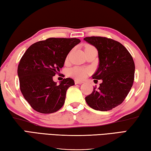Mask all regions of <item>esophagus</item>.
Returning a JSON list of instances; mask_svg holds the SVG:
<instances>
[{
	"instance_id": "obj_1",
	"label": "esophagus",
	"mask_w": 151,
	"mask_h": 151,
	"mask_svg": "<svg viewBox=\"0 0 151 151\" xmlns=\"http://www.w3.org/2000/svg\"><path fill=\"white\" fill-rule=\"evenodd\" d=\"M75 83L76 84H81L83 83V81H78V80H75Z\"/></svg>"
}]
</instances>
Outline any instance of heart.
I'll return each mask as SVG.
<instances>
[{"instance_id": "obj_1", "label": "heart", "mask_w": 151, "mask_h": 151, "mask_svg": "<svg viewBox=\"0 0 151 151\" xmlns=\"http://www.w3.org/2000/svg\"><path fill=\"white\" fill-rule=\"evenodd\" d=\"M92 46H87L86 48H88V47H91ZM91 72V70L88 68H81V67H78V66H75V67H73L71 68L70 70H69V75H70L71 77L74 78L77 80H83L84 78H86L88 74Z\"/></svg>"}]
</instances>
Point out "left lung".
Listing matches in <instances>:
<instances>
[{"label":"left lung","mask_w":151,"mask_h":151,"mask_svg":"<svg viewBox=\"0 0 151 151\" xmlns=\"http://www.w3.org/2000/svg\"><path fill=\"white\" fill-rule=\"evenodd\" d=\"M83 40L98 50L99 67L92 78L102 80L99 88H94L86 101L93 109L111 110L122 104L133 86L135 69L133 57L123 44L113 39L91 36Z\"/></svg>","instance_id":"obj_1"}]
</instances>
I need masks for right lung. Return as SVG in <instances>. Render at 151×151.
<instances>
[{
    "label": "right lung",
    "mask_w": 151,
    "mask_h": 151,
    "mask_svg": "<svg viewBox=\"0 0 151 151\" xmlns=\"http://www.w3.org/2000/svg\"><path fill=\"white\" fill-rule=\"evenodd\" d=\"M80 42L78 38H50L31 45L21 58L18 66L20 91L37 112H56L64 104L66 91L75 83L68 78L58 85L53 76L63 68L69 52Z\"/></svg>",
    "instance_id": "right-lung-1"
}]
</instances>
